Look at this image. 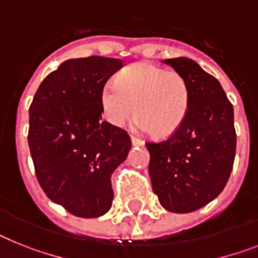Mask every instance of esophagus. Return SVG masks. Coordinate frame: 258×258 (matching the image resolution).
<instances>
[{"instance_id": "obj_1", "label": "esophagus", "mask_w": 258, "mask_h": 258, "mask_svg": "<svg viewBox=\"0 0 258 258\" xmlns=\"http://www.w3.org/2000/svg\"><path fill=\"white\" fill-rule=\"evenodd\" d=\"M131 140H132V144L133 145H140V146H142V145H144V141H142L141 138L136 137V136H133V134L131 136Z\"/></svg>"}]
</instances>
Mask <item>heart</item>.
<instances>
[{
  "label": "heart",
  "mask_w": 258,
  "mask_h": 258,
  "mask_svg": "<svg viewBox=\"0 0 258 258\" xmlns=\"http://www.w3.org/2000/svg\"><path fill=\"white\" fill-rule=\"evenodd\" d=\"M101 108L108 122L122 126L136 113V125L158 138L175 133L190 108V87L179 72L149 61L124 68L114 84L101 91Z\"/></svg>",
  "instance_id": "obj_1"
}]
</instances>
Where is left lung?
Masks as SVG:
<instances>
[{"label":"left lung","mask_w":258,"mask_h":258,"mask_svg":"<svg viewBox=\"0 0 258 258\" xmlns=\"http://www.w3.org/2000/svg\"><path fill=\"white\" fill-rule=\"evenodd\" d=\"M190 87L182 126L166 140L146 142L154 194L170 212L187 214L214 201L231 175L236 154L233 106L216 78L188 57L166 59Z\"/></svg>","instance_id":"1"}]
</instances>
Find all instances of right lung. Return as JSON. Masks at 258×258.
<instances>
[{
	"instance_id": "1",
	"label": "right lung",
	"mask_w": 258,
	"mask_h": 258,
	"mask_svg": "<svg viewBox=\"0 0 258 258\" xmlns=\"http://www.w3.org/2000/svg\"><path fill=\"white\" fill-rule=\"evenodd\" d=\"M122 61L103 56L66 60L40 83L30 105L29 148L48 199L79 218L106 214L110 175L126 159V131L101 121V91Z\"/></svg>"
}]
</instances>
